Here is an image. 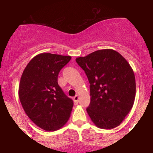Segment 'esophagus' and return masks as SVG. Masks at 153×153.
Masks as SVG:
<instances>
[{
	"label": "esophagus",
	"instance_id": "34e87169",
	"mask_svg": "<svg viewBox=\"0 0 153 153\" xmlns=\"http://www.w3.org/2000/svg\"><path fill=\"white\" fill-rule=\"evenodd\" d=\"M73 100H74L75 103H78V100H79V96H75L74 98H73Z\"/></svg>",
	"mask_w": 153,
	"mask_h": 153
}]
</instances>
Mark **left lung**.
<instances>
[{
  "label": "left lung",
  "instance_id": "obj_1",
  "mask_svg": "<svg viewBox=\"0 0 153 153\" xmlns=\"http://www.w3.org/2000/svg\"><path fill=\"white\" fill-rule=\"evenodd\" d=\"M90 82L87 112L96 127H118L132 108L136 82L132 68L122 54L111 49L97 50L75 59Z\"/></svg>",
  "mask_w": 153,
  "mask_h": 153
}]
</instances>
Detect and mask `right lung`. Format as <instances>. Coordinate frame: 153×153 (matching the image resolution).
Masks as SVG:
<instances>
[{"instance_id": "right-lung-1", "label": "right lung", "mask_w": 153, "mask_h": 153, "mask_svg": "<svg viewBox=\"0 0 153 153\" xmlns=\"http://www.w3.org/2000/svg\"><path fill=\"white\" fill-rule=\"evenodd\" d=\"M71 59V56L39 54L22 73L19 87L21 103L29 119L45 131L60 129L71 117L73 101L57 82L59 71Z\"/></svg>"}]
</instances>
